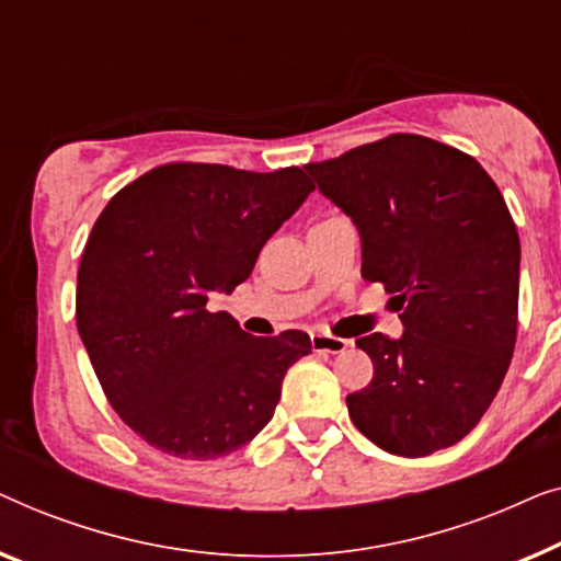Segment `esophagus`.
I'll list each match as a JSON object with an SVG mask.
<instances>
[{"mask_svg": "<svg viewBox=\"0 0 561 561\" xmlns=\"http://www.w3.org/2000/svg\"><path fill=\"white\" fill-rule=\"evenodd\" d=\"M310 341L314 353H343L351 345L348 337H335L330 333H312Z\"/></svg>", "mask_w": 561, "mask_h": 561, "instance_id": "34e87169", "label": "esophagus"}]
</instances>
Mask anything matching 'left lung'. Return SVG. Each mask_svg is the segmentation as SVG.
I'll return each instance as SVG.
<instances>
[{
	"mask_svg": "<svg viewBox=\"0 0 561 561\" xmlns=\"http://www.w3.org/2000/svg\"><path fill=\"white\" fill-rule=\"evenodd\" d=\"M360 233V274L399 302L401 337L356 341L374 360L345 404L374 445L424 457L488 412L516 345L520 243L491 175L460 149L391 134L305 164Z\"/></svg>",
	"mask_w": 561,
	"mask_h": 561,
	"instance_id": "obj_1",
	"label": "left lung"
}]
</instances>
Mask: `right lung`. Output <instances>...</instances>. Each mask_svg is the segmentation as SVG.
I'll list each match as a JSON object with an SVG mask.
<instances>
[{"label": "right lung", "instance_id": "right-lung-1", "mask_svg": "<svg viewBox=\"0 0 561 561\" xmlns=\"http://www.w3.org/2000/svg\"><path fill=\"white\" fill-rule=\"evenodd\" d=\"M312 191L299 168L172 162L122 187L93 224L78 266V333L116 414L152 447L216 460L270 424L310 335L254 337L205 305L251 277Z\"/></svg>", "mask_w": 561, "mask_h": 561}]
</instances>
